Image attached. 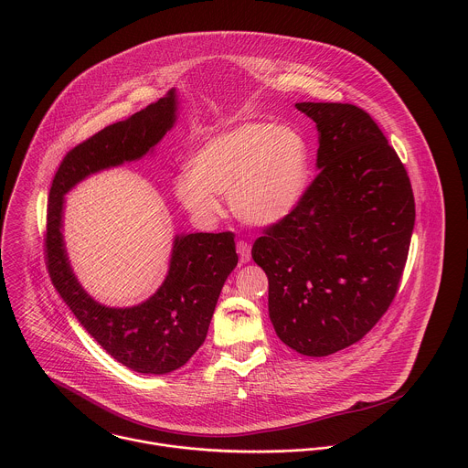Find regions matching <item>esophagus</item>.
Returning a JSON list of instances; mask_svg holds the SVG:
<instances>
[{
  "label": "esophagus",
  "instance_id": "1",
  "mask_svg": "<svg viewBox=\"0 0 468 468\" xmlns=\"http://www.w3.org/2000/svg\"><path fill=\"white\" fill-rule=\"evenodd\" d=\"M236 250H238V254H239V261H241V263H249V261H250L252 254H250V245H249L247 241H238Z\"/></svg>",
  "mask_w": 468,
  "mask_h": 468
}]
</instances>
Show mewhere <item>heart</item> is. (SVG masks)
Instances as JSON below:
<instances>
[{
  "mask_svg": "<svg viewBox=\"0 0 468 468\" xmlns=\"http://www.w3.org/2000/svg\"><path fill=\"white\" fill-rule=\"evenodd\" d=\"M310 176V145L297 128L263 121L212 134L195 151L191 171L175 178L178 203L200 225H212L229 197L234 214L268 227L303 200Z\"/></svg>",
  "mask_w": 468,
  "mask_h": 468,
  "instance_id": "obj_1",
  "label": "heart"
}]
</instances>
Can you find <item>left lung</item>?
I'll return each instance as SVG.
<instances>
[{
    "instance_id": "obj_1",
    "label": "left lung",
    "mask_w": 468,
    "mask_h": 468,
    "mask_svg": "<svg viewBox=\"0 0 468 468\" xmlns=\"http://www.w3.org/2000/svg\"><path fill=\"white\" fill-rule=\"evenodd\" d=\"M319 132V175L252 260L268 277L277 336L306 356L336 353L367 334L399 290L414 229L407 171L364 110L297 102Z\"/></svg>"
}]
</instances>
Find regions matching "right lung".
<instances>
[{"label": "right lung", "instance_id": "1", "mask_svg": "<svg viewBox=\"0 0 468 468\" xmlns=\"http://www.w3.org/2000/svg\"><path fill=\"white\" fill-rule=\"evenodd\" d=\"M175 90L130 119L73 147L61 162L48 197L47 265L52 282L82 328L108 355L142 375H165L198 351L219 297L238 265L232 232L176 234L169 270L144 303L112 308L95 301L75 277L63 238L65 195L84 178L153 153L175 122Z\"/></svg>", "mask_w": 468, "mask_h": 468}]
</instances>
